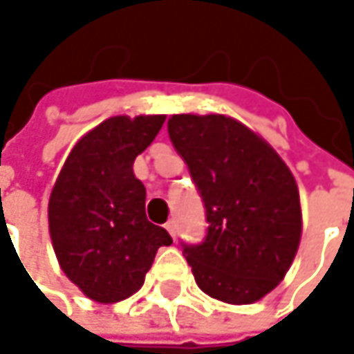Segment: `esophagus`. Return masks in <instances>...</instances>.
Segmentation results:
<instances>
[{
  "label": "esophagus",
  "instance_id": "34e87169",
  "mask_svg": "<svg viewBox=\"0 0 354 354\" xmlns=\"http://www.w3.org/2000/svg\"><path fill=\"white\" fill-rule=\"evenodd\" d=\"M165 228H167V232H169L171 236H175V228H177L175 221H167V223H165Z\"/></svg>",
  "mask_w": 354,
  "mask_h": 354
}]
</instances>
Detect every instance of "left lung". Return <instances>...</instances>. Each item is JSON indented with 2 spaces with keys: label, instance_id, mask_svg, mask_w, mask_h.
Wrapping results in <instances>:
<instances>
[{
  "label": "left lung",
  "instance_id": "1",
  "mask_svg": "<svg viewBox=\"0 0 354 354\" xmlns=\"http://www.w3.org/2000/svg\"><path fill=\"white\" fill-rule=\"evenodd\" d=\"M167 129L209 223L201 244L181 242L197 286L232 306L262 299L283 279L301 240L292 171L234 118L175 114Z\"/></svg>",
  "mask_w": 354,
  "mask_h": 354
}]
</instances>
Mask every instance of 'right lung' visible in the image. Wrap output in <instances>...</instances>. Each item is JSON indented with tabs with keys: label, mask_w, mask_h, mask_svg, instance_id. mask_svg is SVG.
Here are the masks:
<instances>
[{
	"label": "right lung",
	"mask_w": 354,
	"mask_h": 354,
	"mask_svg": "<svg viewBox=\"0 0 354 354\" xmlns=\"http://www.w3.org/2000/svg\"><path fill=\"white\" fill-rule=\"evenodd\" d=\"M165 116H114L82 136L48 198V232L62 272L86 297L116 304L143 286L169 232L145 216L136 157Z\"/></svg>",
	"instance_id": "1"
}]
</instances>
